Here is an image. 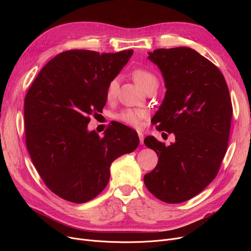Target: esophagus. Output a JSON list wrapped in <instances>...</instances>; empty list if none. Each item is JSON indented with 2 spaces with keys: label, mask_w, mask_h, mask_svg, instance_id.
Here are the masks:
<instances>
[{
  "label": "esophagus",
  "mask_w": 251,
  "mask_h": 251,
  "mask_svg": "<svg viewBox=\"0 0 251 251\" xmlns=\"http://www.w3.org/2000/svg\"><path fill=\"white\" fill-rule=\"evenodd\" d=\"M137 134L139 137V142H140V144H142L143 143V134L141 132H137Z\"/></svg>",
  "instance_id": "obj_1"
}]
</instances>
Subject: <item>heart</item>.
<instances>
[{
	"mask_svg": "<svg viewBox=\"0 0 251 251\" xmlns=\"http://www.w3.org/2000/svg\"><path fill=\"white\" fill-rule=\"evenodd\" d=\"M132 76L136 83L141 86L144 90L148 91L151 88H157L159 86V79H157L156 75L151 72V70H148L146 68H137L132 72ZM118 79L113 78L112 80L107 85V89H105V98L108 100H113L118 92ZM148 117L147 111L141 109H124L119 113L115 114L114 118L117 121L121 122L127 126H130L132 128H140L142 121Z\"/></svg>",
	"mask_w": 251,
	"mask_h": 251,
	"instance_id": "obj_1",
	"label": "heart"
}]
</instances>
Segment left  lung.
<instances>
[{
	"mask_svg": "<svg viewBox=\"0 0 251 251\" xmlns=\"http://www.w3.org/2000/svg\"><path fill=\"white\" fill-rule=\"evenodd\" d=\"M149 59L159 66L167 87L151 121L159 131L173 133L175 142L166 147L153 136L146 137L144 144L159 161L143 180L157 200L180 203L218 175L228 149L232 101L222 72L196 50L157 49Z\"/></svg>",
	"mask_w": 251,
	"mask_h": 251,
	"instance_id": "left-lung-1",
	"label": "left lung"
}]
</instances>
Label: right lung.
<instances>
[{
	"label": "right lung",
	"mask_w": 251,
	"mask_h": 251,
	"mask_svg": "<svg viewBox=\"0 0 251 251\" xmlns=\"http://www.w3.org/2000/svg\"><path fill=\"white\" fill-rule=\"evenodd\" d=\"M132 54L63 51L37 74L25 96L26 148L46 186L65 201L95 199L107 186L114 160L138 147L137 133L123 124L105 129L102 137L87 131L90 117L102 112L108 83Z\"/></svg>",
	"instance_id": "obj_1"
}]
</instances>
